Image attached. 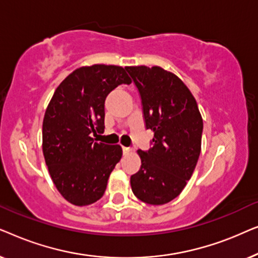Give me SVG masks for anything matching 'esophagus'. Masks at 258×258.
<instances>
[{"instance_id": "esophagus-1", "label": "esophagus", "mask_w": 258, "mask_h": 258, "mask_svg": "<svg viewBox=\"0 0 258 258\" xmlns=\"http://www.w3.org/2000/svg\"><path fill=\"white\" fill-rule=\"evenodd\" d=\"M122 149H123V153H124V154H128L129 151L132 150L129 147H122Z\"/></svg>"}]
</instances>
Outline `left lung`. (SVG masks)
<instances>
[{"mask_svg":"<svg viewBox=\"0 0 258 258\" xmlns=\"http://www.w3.org/2000/svg\"><path fill=\"white\" fill-rule=\"evenodd\" d=\"M139 90L146 128L154 132L149 150H139L141 168L130 177L134 195L161 206L176 199L199 161L203 119L184 83L161 67H125Z\"/></svg>","mask_w":258,"mask_h":258,"instance_id":"8db88e82","label":"left lung"}]
</instances>
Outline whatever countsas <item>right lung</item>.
<instances>
[{
    "label": "right lung",
    "instance_id": "add662e5",
    "mask_svg": "<svg viewBox=\"0 0 258 258\" xmlns=\"http://www.w3.org/2000/svg\"><path fill=\"white\" fill-rule=\"evenodd\" d=\"M132 80L122 67H81L55 90L44 114L42 139L49 174L59 194L75 206L103 196L122 157L116 144L95 142L104 132V102L110 91Z\"/></svg>",
    "mask_w": 258,
    "mask_h": 258
}]
</instances>
